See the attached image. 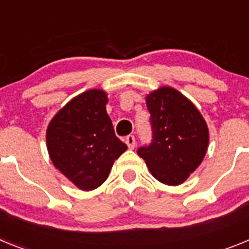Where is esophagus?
Wrapping results in <instances>:
<instances>
[{"label": "esophagus", "mask_w": 249, "mask_h": 249, "mask_svg": "<svg viewBox=\"0 0 249 249\" xmlns=\"http://www.w3.org/2000/svg\"><path fill=\"white\" fill-rule=\"evenodd\" d=\"M124 141H126L127 146H128V148H135V144H136V138L133 135H128L126 138H124Z\"/></svg>", "instance_id": "1"}]
</instances>
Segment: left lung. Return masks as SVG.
<instances>
[{
    "mask_svg": "<svg viewBox=\"0 0 249 249\" xmlns=\"http://www.w3.org/2000/svg\"><path fill=\"white\" fill-rule=\"evenodd\" d=\"M152 141L137 149L152 176L177 186L201 164L208 147V128L190 100L171 87H162L146 98Z\"/></svg>",
    "mask_w": 249,
    "mask_h": 249,
    "instance_id": "obj_1",
    "label": "left lung"
}]
</instances>
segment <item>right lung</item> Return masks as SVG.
Instances as JSON below:
<instances>
[{"label": "right lung", "instance_id": "right-lung-1", "mask_svg": "<svg viewBox=\"0 0 249 249\" xmlns=\"http://www.w3.org/2000/svg\"><path fill=\"white\" fill-rule=\"evenodd\" d=\"M106 105L107 94L102 89L83 92L58 111L46 133L54 167L83 191L100 187L114 160L127 149L114 135Z\"/></svg>", "mask_w": 249, "mask_h": 249}]
</instances>
